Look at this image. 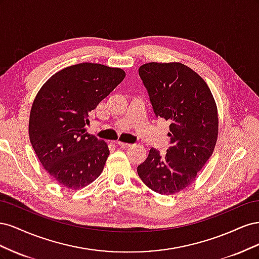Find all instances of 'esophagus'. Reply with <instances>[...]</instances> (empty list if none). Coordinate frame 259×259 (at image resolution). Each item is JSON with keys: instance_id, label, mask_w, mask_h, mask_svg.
<instances>
[{"instance_id": "esophagus-1", "label": "esophagus", "mask_w": 259, "mask_h": 259, "mask_svg": "<svg viewBox=\"0 0 259 259\" xmlns=\"http://www.w3.org/2000/svg\"><path fill=\"white\" fill-rule=\"evenodd\" d=\"M116 145H119L120 147H122V148H128V147H131V144H127V143H122V142H120V140H117L116 142Z\"/></svg>"}]
</instances>
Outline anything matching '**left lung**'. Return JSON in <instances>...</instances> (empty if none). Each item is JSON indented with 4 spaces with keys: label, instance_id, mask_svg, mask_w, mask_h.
I'll return each instance as SVG.
<instances>
[{
    "label": "left lung",
    "instance_id": "obj_1",
    "mask_svg": "<svg viewBox=\"0 0 259 259\" xmlns=\"http://www.w3.org/2000/svg\"><path fill=\"white\" fill-rule=\"evenodd\" d=\"M138 72L153 112L170 123V146L165 155L151 148L137 173L154 192L174 194L194 182L214 152L217 106L205 81L180 62H148Z\"/></svg>",
    "mask_w": 259,
    "mask_h": 259
}]
</instances>
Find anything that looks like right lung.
<instances>
[{
    "label": "right lung",
    "mask_w": 259,
    "mask_h": 259,
    "mask_svg": "<svg viewBox=\"0 0 259 259\" xmlns=\"http://www.w3.org/2000/svg\"><path fill=\"white\" fill-rule=\"evenodd\" d=\"M124 77L121 68L83 62L56 72L37 92L30 111V142L45 170L61 186L81 189L103 171L108 145L84 127Z\"/></svg>",
    "instance_id": "obj_1"
}]
</instances>
